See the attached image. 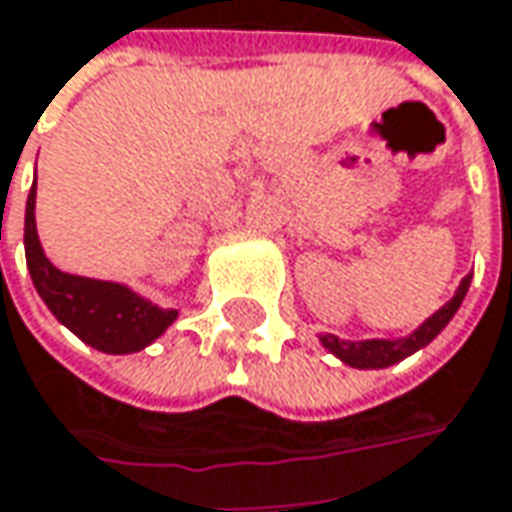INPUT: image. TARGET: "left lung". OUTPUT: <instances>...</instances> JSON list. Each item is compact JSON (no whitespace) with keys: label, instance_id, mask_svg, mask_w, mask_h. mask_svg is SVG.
Listing matches in <instances>:
<instances>
[{"label":"left lung","instance_id":"1","mask_svg":"<svg viewBox=\"0 0 512 512\" xmlns=\"http://www.w3.org/2000/svg\"><path fill=\"white\" fill-rule=\"evenodd\" d=\"M470 282L473 276H464L455 296L449 299L444 308H438L429 320L423 322L421 328H415L409 337L403 340H360V343H351V340H340L334 334H320V343L340 357L345 366H354V369H386V366H395L400 360H406L409 354H415L418 348L429 345L444 328L447 322L455 317V311L461 308L464 296L470 291Z\"/></svg>","mask_w":512,"mask_h":512}]
</instances>
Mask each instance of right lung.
Returning <instances> with one entry per match:
<instances>
[{
	"instance_id": "1",
	"label": "right lung",
	"mask_w": 512,
	"mask_h": 512,
	"mask_svg": "<svg viewBox=\"0 0 512 512\" xmlns=\"http://www.w3.org/2000/svg\"><path fill=\"white\" fill-rule=\"evenodd\" d=\"M37 181L28 192L25 204V259L34 279V288L42 302L51 308V314L71 328L83 343L106 354H132L149 343H155L169 325L175 322L178 311L158 308L149 299H143L126 285L86 279L54 268L37 236Z\"/></svg>"
}]
</instances>
